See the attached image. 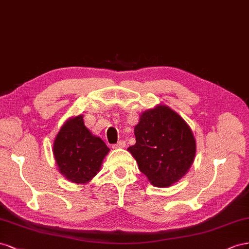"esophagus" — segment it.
Here are the masks:
<instances>
[{"label": "esophagus", "instance_id": "esophagus-1", "mask_svg": "<svg viewBox=\"0 0 249 249\" xmlns=\"http://www.w3.org/2000/svg\"><path fill=\"white\" fill-rule=\"evenodd\" d=\"M125 146H126L125 141H120V142H118L117 144L113 145L112 148H113V149H119V148H125Z\"/></svg>", "mask_w": 249, "mask_h": 249}]
</instances>
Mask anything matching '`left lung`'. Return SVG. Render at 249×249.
Listing matches in <instances>:
<instances>
[{
	"mask_svg": "<svg viewBox=\"0 0 249 249\" xmlns=\"http://www.w3.org/2000/svg\"><path fill=\"white\" fill-rule=\"evenodd\" d=\"M136 144L128 151L154 187L166 188L189 171L196 153V141L189 125L166 105L142 113L134 127Z\"/></svg>",
	"mask_w": 249,
	"mask_h": 249,
	"instance_id": "8db88e82",
	"label": "left lung"
}]
</instances>
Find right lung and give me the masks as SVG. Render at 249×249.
<instances>
[{"mask_svg":"<svg viewBox=\"0 0 249 249\" xmlns=\"http://www.w3.org/2000/svg\"><path fill=\"white\" fill-rule=\"evenodd\" d=\"M109 148L85 127L83 116L69 119L62 125L53 144L59 172L75 183L89 182L100 171Z\"/></svg>","mask_w":249,"mask_h":249,"instance_id":"add662e5","label":"right lung"}]
</instances>
